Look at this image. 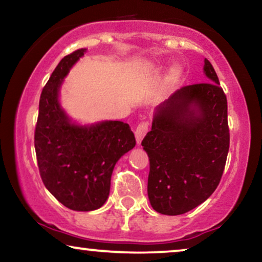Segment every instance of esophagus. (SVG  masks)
Here are the masks:
<instances>
[{"instance_id": "1", "label": "esophagus", "mask_w": 262, "mask_h": 262, "mask_svg": "<svg viewBox=\"0 0 262 262\" xmlns=\"http://www.w3.org/2000/svg\"><path fill=\"white\" fill-rule=\"evenodd\" d=\"M147 130H148V123L146 121H142L138 124L137 129H135V138H137L138 144H140L146 133H147Z\"/></svg>"}]
</instances>
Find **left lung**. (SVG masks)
Here are the masks:
<instances>
[{"label":"left lung","instance_id":"obj_1","mask_svg":"<svg viewBox=\"0 0 262 262\" xmlns=\"http://www.w3.org/2000/svg\"><path fill=\"white\" fill-rule=\"evenodd\" d=\"M210 82L177 90L157 107L141 145L149 158L147 194L153 210L179 215L211 196L229 152L228 102L211 62Z\"/></svg>","mask_w":262,"mask_h":262}]
</instances>
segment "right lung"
I'll list each match as a JSON object with an SVG mask.
<instances>
[{
  "instance_id": "1",
  "label": "right lung",
  "mask_w": 262,
  "mask_h": 262,
  "mask_svg": "<svg viewBox=\"0 0 262 262\" xmlns=\"http://www.w3.org/2000/svg\"><path fill=\"white\" fill-rule=\"evenodd\" d=\"M86 49L64 56L41 91L34 130L39 173L47 189L73 211H93L105 204L115 164L134 147V133L121 121L91 125L72 123L58 92Z\"/></svg>"
}]
</instances>
